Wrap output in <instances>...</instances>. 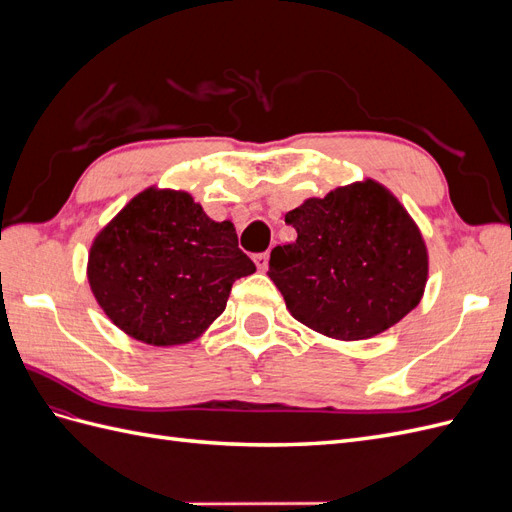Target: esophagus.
I'll return each mask as SVG.
<instances>
[{"mask_svg":"<svg viewBox=\"0 0 512 512\" xmlns=\"http://www.w3.org/2000/svg\"><path fill=\"white\" fill-rule=\"evenodd\" d=\"M254 262H256L258 271H267V269H269V254H267V252L256 254V256H254Z\"/></svg>","mask_w":512,"mask_h":512,"instance_id":"34e87169","label":"esophagus"}]
</instances>
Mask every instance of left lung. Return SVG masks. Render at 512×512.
<instances>
[{"label": "left lung", "mask_w": 512, "mask_h": 512, "mask_svg": "<svg viewBox=\"0 0 512 512\" xmlns=\"http://www.w3.org/2000/svg\"><path fill=\"white\" fill-rule=\"evenodd\" d=\"M297 241L277 245L269 277L305 327L344 342L391 329L421 303L429 256L421 230L374 179L307 198L286 213Z\"/></svg>", "instance_id": "obj_1"}]
</instances>
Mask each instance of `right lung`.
I'll list each match as a JSON object with an SVG mask.
<instances>
[{"instance_id": "add662e5", "label": "right lung", "mask_w": 512, "mask_h": 512, "mask_svg": "<svg viewBox=\"0 0 512 512\" xmlns=\"http://www.w3.org/2000/svg\"><path fill=\"white\" fill-rule=\"evenodd\" d=\"M230 222H213L188 192L147 188L91 243V292L123 333L149 346L194 342L252 275Z\"/></svg>"}]
</instances>
